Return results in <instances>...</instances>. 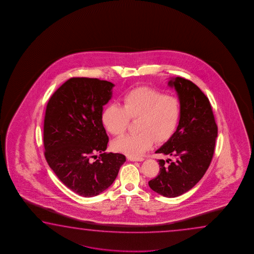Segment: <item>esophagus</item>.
I'll return each mask as SVG.
<instances>
[{"label":"esophagus","mask_w":254,"mask_h":254,"mask_svg":"<svg viewBox=\"0 0 254 254\" xmlns=\"http://www.w3.org/2000/svg\"><path fill=\"white\" fill-rule=\"evenodd\" d=\"M128 160L131 162H142L144 161V158L142 157H134V156H128Z\"/></svg>","instance_id":"esophagus-1"}]
</instances>
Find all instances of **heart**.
I'll return each mask as SVG.
<instances>
[{
	"label": "heart",
	"instance_id": "heart-1",
	"mask_svg": "<svg viewBox=\"0 0 254 254\" xmlns=\"http://www.w3.org/2000/svg\"><path fill=\"white\" fill-rule=\"evenodd\" d=\"M181 117L180 99L158 90L140 87L129 90L123 97V108L110 104L102 112L105 129L114 136L125 133L129 119L138 118L139 132L128 134L112 143L116 152L137 157L157 141H164L176 131Z\"/></svg>",
	"mask_w": 254,
	"mask_h": 254
}]
</instances>
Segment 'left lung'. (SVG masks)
Wrapping results in <instances>:
<instances>
[{
    "label": "left lung",
    "instance_id": "left-lung-1",
    "mask_svg": "<svg viewBox=\"0 0 254 254\" xmlns=\"http://www.w3.org/2000/svg\"><path fill=\"white\" fill-rule=\"evenodd\" d=\"M181 101V117L176 131L155 153L174 157L158 160L159 174L151 180L152 190L165 197H176L196 185L210 166L218 136L211 104L194 83L181 77L170 78Z\"/></svg>",
    "mask_w": 254,
    "mask_h": 254
}]
</instances>
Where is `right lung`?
<instances>
[{
  "mask_svg": "<svg viewBox=\"0 0 254 254\" xmlns=\"http://www.w3.org/2000/svg\"><path fill=\"white\" fill-rule=\"evenodd\" d=\"M115 84L96 78H71L48 102L43 142L49 166L69 190L92 197L112 185L126 158L105 153L108 137L101 116ZM100 152L99 159L92 160Z\"/></svg>",
  "mask_w": 254,
  "mask_h": 254,
  "instance_id": "right-lung-1",
  "label": "right lung"
}]
</instances>
